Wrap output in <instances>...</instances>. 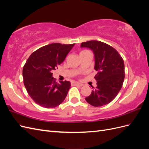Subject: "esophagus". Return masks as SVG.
Wrapping results in <instances>:
<instances>
[{
  "instance_id": "1",
  "label": "esophagus",
  "mask_w": 149,
  "mask_h": 149,
  "mask_svg": "<svg viewBox=\"0 0 149 149\" xmlns=\"http://www.w3.org/2000/svg\"><path fill=\"white\" fill-rule=\"evenodd\" d=\"M73 84L75 85V86H80L81 87L83 86V84L82 83H77V82H74L73 83Z\"/></svg>"
}]
</instances>
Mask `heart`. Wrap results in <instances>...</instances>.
Returning a JSON list of instances; mask_svg holds the SVG:
<instances>
[{
    "mask_svg": "<svg viewBox=\"0 0 149 149\" xmlns=\"http://www.w3.org/2000/svg\"><path fill=\"white\" fill-rule=\"evenodd\" d=\"M83 52H84V51H83Z\"/></svg>",
    "mask_w": 149,
    "mask_h": 149,
    "instance_id": "b5f03b06",
    "label": "heart"
}]
</instances>
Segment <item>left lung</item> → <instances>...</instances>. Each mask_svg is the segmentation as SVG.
I'll list each match as a JSON object with an SVG mask.
<instances>
[{"label":"left lung","mask_w":149,"mask_h":149,"mask_svg":"<svg viewBox=\"0 0 149 149\" xmlns=\"http://www.w3.org/2000/svg\"><path fill=\"white\" fill-rule=\"evenodd\" d=\"M81 48H88L94 55V70L97 74L94 78L97 86L85 98L94 107L104 106L118 95L125 77L123 59L116 49L105 43L91 40L81 44Z\"/></svg>","instance_id":"8db88e82"}]
</instances>
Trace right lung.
Wrapping results in <instances>:
<instances>
[{"label":"right lung","mask_w":149,"mask_h":149,"mask_svg":"<svg viewBox=\"0 0 149 149\" xmlns=\"http://www.w3.org/2000/svg\"><path fill=\"white\" fill-rule=\"evenodd\" d=\"M74 44L52 43L34 52L23 68L25 87L31 98L40 106L53 108L61 104L71 88L68 81L56 83L53 70L58 69Z\"/></svg>","instance_id":"add662e5"}]
</instances>
